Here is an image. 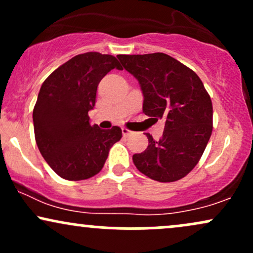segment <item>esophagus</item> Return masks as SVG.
I'll return each instance as SVG.
<instances>
[{
    "mask_svg": "<svg viewBox=\"0 0 253 253\" xmlns=\"http://www.w3.org/2000/svg\"><path fill=\"white\" fill-rule=\"evenodd\" d=\"M130 134H133L132 130H129L128 128H125V127H124V128H123V135L124 136H129Z\"/></svg>",
    "mask_w": 253,
    "mask_h": 253,
    "instance_id": "obj_1",
    "label": "esophagus"
}]
</instances>
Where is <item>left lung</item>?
<instances>
[{
    "mask_svg": "<svg viewBox=\"0 0 253 253\" xmlns=\"http://www.w3.org/2000/svg\"><path fill=\"white\" fill-rule=\"evenodd\" d=\"M118 58L140 84L145 115L165 120L163 136L156 141L146 133L149 146L133 155V163L155 181H178L195 168L210 141L211 96L195 72L168 54H119Z\"/></svg>",
    "mask_w": 253,
    "mask_h": 253,
    "instance_id": "left-lung-1",
    "label": "left lung"
}]
</instances>
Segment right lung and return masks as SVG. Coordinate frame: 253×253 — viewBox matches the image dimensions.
<instances>
[{"instance_id":"obj_1","label":"right lung","mask_w":253,"mask_h":253,"mask_svg":"<svg viewBox=\"0 0 253 253\" xmlns=\"http://www.w3.org/2000/svg\"><path fill=\"white\" fill-rule=\"evenodd\" d=\"M113 69L114 56L86 52L56 69L40 88L33 109L34 135L40 153L64 179L82 181L102 170L110 147L123 136L120 127L91 126L97 85Z\"/></svg>"}]
</instances>
